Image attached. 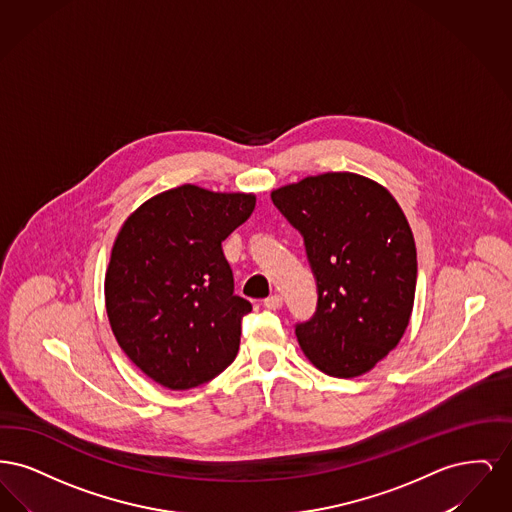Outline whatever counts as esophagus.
Here are the masks:
<instances>
[{"instance_id": "esophagus-1", "label": "esophagus", "mask_w": 512, "mask_h": 512, "mask_svg": "<svg viewBox=\"0 0 512 512\" xmlns=\"http://www.w3.org/2000/svg\"><path fill=\"white\" fill-rule=\"evenodd\" d=\"M282 303H284V299H282V295H278V293H274V295H270V297L265 299V307H267V309H272V311L280 309V307H282Z\"/></svg>"}]
</instances>
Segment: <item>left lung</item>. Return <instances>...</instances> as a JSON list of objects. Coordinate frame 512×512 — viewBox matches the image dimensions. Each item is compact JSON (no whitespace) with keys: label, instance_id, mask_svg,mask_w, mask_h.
<instances>
[{"label":"left lung","instance_id":"1","mask_svg":"<svg viewBox=\"0 0 512 512\" xmlns=\"http://www.w3.org/2000/svg\"><path fill=\"white\" fill-rule=\"evenodd\" d=\"M272 203L299 230L317 278V311L295 324L307 359L355 378L403 338L416 290V247L405 213L378 182L324 172L288 184Z\"/></svg>","mask_w":512,"mask_h":512}]
</instances>
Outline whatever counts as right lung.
<instances>
[{
  "label": "right lung",
  "instance_id": "1",
  "mask_svg": "<svg viewBox=\"0 0 512 512\" xmlns=\"http://www.w3.org/2000/svg\"><path fill=\"white\" fill-rule=\"evenodd\" d=\"M253 209V194L184 184L124 220L105 272V307L122 351L153 382L190 390L236 359L251 303L234 295L222 242Z\"/></svg>",
  "mask_w": 512,
  "mask_h": 512
}]
</instances>
